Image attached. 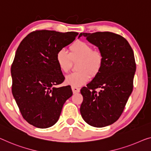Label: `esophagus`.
<instances>
[{
  "instance_id": "obj_1",
  "label": "esophagus",
  "mask_w": 151,
  "mask_h": 151,
  "mask_svg": "<svg viewBox=\"0 0 151 151\" xmlns=\"http://www.w3.org/2000/svg\"><path fill=\"white\" fill-rule=\"evenodd\" d=\"M72 90H73V91L74 93H78V92L80 91V89L78 88V87H74V86H72Z\"/></svg>"
}]
</instances>
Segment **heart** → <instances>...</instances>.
Instances as JSON below:
<instances>
[{"mask_svg": "<svg viewBox=\"0 0 151 151\" xmlns=\"http://www.w3.org/2000/svg\"><path fill=\"white\" fill-rule=\"evenodd\" d=\"M70 53L64 49L56 54V62L60 70L68 73L71 67L72 60L80 59L78 64L79 71L66 76V83L74 87H80L89 80L90 74L94 76L98 73L102 66L104 58L99 50H93L88 42L77 40L70 47Z\"/></svg>", "mask_w": 151, "mask_h": 151, "instance_id": "heart-1", "label": "heart"}]
</instances>
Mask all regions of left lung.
<instances>
[{
    "instance_id": "left-lung-1",
    "label": "left lung",
    "mask_w": 151,
    "mask_h": 151,
    "mask_svg": "<svg viewBox=\"0 0 151 151\" xmlns=\"http://www.w3.org/2000/svg\"><path fill=\"white\" fill-rule=\"evenodd\" d=\"M81 37L98 47L104 58L98 73L81 89V114L89 125L106 127L120 117L133 90L136 69L134 51L125 38L112 32L81 33Z\"/></svg>"
}]
</instances>
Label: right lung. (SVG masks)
I'll return each mask as SVG.
<instances>
[{"label": "right lung", "instance_id": "right-lung-1", "mask_svg": "<svg viewBox=\"0 0 151 151\" xmlns=\"http://www.w3.org/2000/svg\"><path fill=\"white\" fill-rule=\"evenodd\" d=\"M78 33L37 30L20 42L11 66L12 93L24 119L38 128L55 124L63 105L73 95L70 86L55 87L64 76L56 62L58 51Z\"/></svg>", "mask_w": 151, "mask_h": 151}]
</instances>
